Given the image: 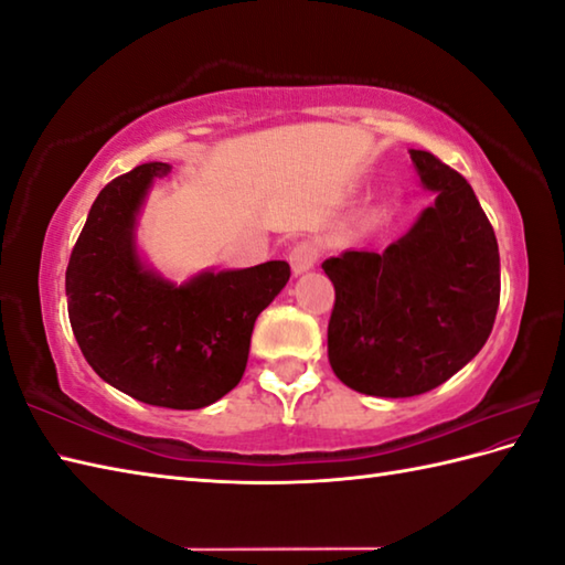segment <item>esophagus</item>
<instances>
[{
    "mask_svg": "<svg viewBox=\"0 0 565 565\" xmlns=\"http://www.w3.org/2000/svg\"><path fill=\"white\" fill-rule=\"evenodd\" d=\"M318 257H320V247L316 245V242H311V239L298 242V245L289 254V262H291L294 274H303L308 269H313Z\"/></svg>",
    "mask_w": 565,
    "mask_h": 565,
    "instance_id": "34e87169",
    "label": "esophagus"
}]
</instances>
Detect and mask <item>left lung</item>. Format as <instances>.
<instances>
[{
	"instance_id": "obj_1",
	"label": "left lung",
	"mask_w": 565,
	"mask_h": 565,
	"mask_svg": "<svg viewBox=\"0 0 565 565\" xmlns=\"http://www.w3.org/2000/svg\"><path fill=\"white\" fill-rule=\"evenodd\" d=\"M408 153L436 203L382 254L323 262L335 286L330 367L350 390L390 399L436 390L466 367L500 306V249L470 183L430 151Z\"/></svg>"
}]
</instances>
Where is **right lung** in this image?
<instances>
[{
  "mask_svg": "<svg viewBox=\"0 0 565 565\" xmlns=\"http://www.w3.org/2000/svg\"><path fill=\"white\" fill-rule=\"evenodd\" d=\"M169 163H141L109 181L90 207L65 269L73 335L115 390L166 408H203L235 390L254 320L291 276L286 262L205 271L181 286L141 267L135 220Z\"/></svg>",
  "mask_w": 565,
  "mask_h": 565,
  "instance_id": "obj_1",
  "label": "right lung"
}]
</instances>
